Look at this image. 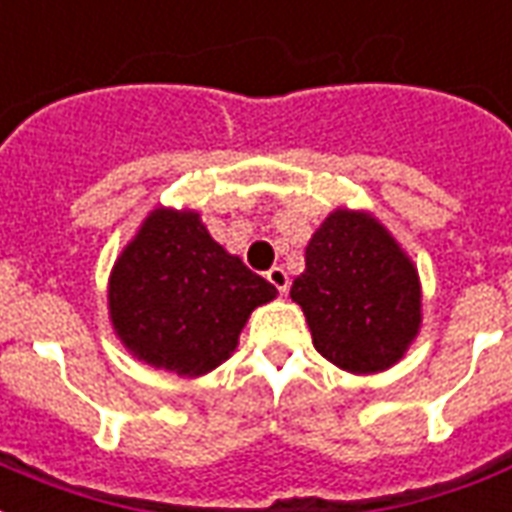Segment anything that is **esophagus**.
Instances as JSON below:
<instances>
[{
	"label": "esophagus",
	"mask_w": 512,
	"mask_h": 512,
	"mask_svg": "<svg viewBox=\"0 0 512 512\" xmlns=\"http://www.w3.org/2000/svg\"><path fill=\"white\" fill-rule=\"evenodd\" d=\"M267 280L278 288L280 294H288V272L283 270V267H272V270L267 272Z\"/></svg>",
	"instance_id": "obj_1"
}]
</instances>
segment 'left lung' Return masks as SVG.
<instances>
[{
	"label": "left lung",
	"mask_w": 512,
	"mask_h": 512,
	"mask_svg": "<svg viewBox=\"0 0 512 512\" xmlns=\"http://www.w3.org/2000/svg\"><path fill=\"white\" fill-rule=\"evenodd\" d=\"M291 299L302 307L315 351L353 375L405 359L421 332V278L413 259L367 210L334 207L305 248Z\"/></svg>",
	"instance_id": "obj_1"
}]
</instances>
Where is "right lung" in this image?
<instances>
[{
  "instance_id": "1",
  "label": "right lung",
  "mask_w": 512,
  "mask_h": 512,
  "mask_svg": "<svg viewBox=\"0 0 512 512\" xmlns=\"http://www.w3.org/2000/svg\"><path fill=\"white\" fill-rule=\"evenodd\" d=\"M278 288L210 237L197 210L153 207L107 278L115 337L153 370L199 378L224 364Z\"/></svg>"
}]
</instances>
